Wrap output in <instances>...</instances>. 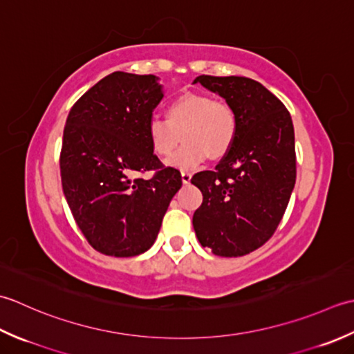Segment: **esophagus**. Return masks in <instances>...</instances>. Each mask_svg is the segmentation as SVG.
Here are the masks:
<instances>
[{
  "label": "esophagus",
  "mask_w": 354,
  "mask_h": 354,
  "mask_svg": "<svg viewBox=\"0 0 354 354\" xmlns=\"http://www.w3.org/2000/svg\"><path fill=\"white\" fill-rule=\"evenodd\" d=\"M191 172H187V171H182V182L185 183V185H187L191 182Z\"/></svg>",
  "instance_id": "obj_1"
}]
</instances>
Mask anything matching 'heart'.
Instances as JSON below:
<instances>
[{
  "label": "heart",
  "instance_id": "heart-1",
  "mask_svg": "<svg viewBox=\"0 0 354 354\" xmlns=\"http://www.w3.org/2000/svg\"><path fill=\"white\" fill-rule=\"evenodd\" d=\"M236 128V113L227 100L189 93L168 106V119L156 116L148 122V137L156 154L169 156L183 134V147L168 165L191 169L203 163L207 154L225 156L235 140Z\"/></svg>",
  "mask_w": 354,
  "mask_h": 354
}]
</instances>
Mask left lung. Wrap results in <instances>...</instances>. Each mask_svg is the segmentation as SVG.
Listing matches in <instances>:
<instances>
[{"label": "left lung", "mask_w": 354, "mask_h": 354, "mask_svg": "<svg viewBox=\"0 0 354 354\" xmlns=\"http://www.w3.org/2000/svg\"><path fill=\"white\" fill-rule=\"evenodd\" d=\"M238 119L232 147L214 171L191 178L203 194L192 225L200 244L218 257H243L275 234L297 180L290 113L264 85L243 76L196 77Z\"/></svg>", "instance_id": "left-lung-1"}]
</instances>
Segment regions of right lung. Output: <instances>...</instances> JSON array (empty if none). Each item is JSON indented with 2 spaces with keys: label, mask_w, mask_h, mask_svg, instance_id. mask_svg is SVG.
<instances>
[{
  "label": "right lung",
  "mask_w": 354,
  "mask_h": 354,
  "mask_svg": "<svg viewBox=\"0 0 354 354\" xmlns=\"http://www.w3.org/2000/svg\"><path fill=\"white\" fill-rule=\"evenodd\" d=\"M163 97L154 75L114 71L71 106L59 157L64 196L93 249L134 257L153 246L182 187L154 154L148 122ZM154 170L148 180L139 171Z\"/></svg>",
  "instance_id": "obj_1"
}]
</instances>
